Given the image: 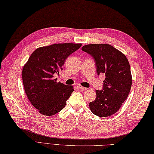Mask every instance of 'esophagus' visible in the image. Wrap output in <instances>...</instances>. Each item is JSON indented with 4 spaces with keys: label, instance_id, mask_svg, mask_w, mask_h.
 Wrapping results in <instances>:
<instances>
[{
    "label": "esophagus",
    "instance_id": "1",
    "mask_svg": "<svg viewBox=\"0 0 154 154\" xmlns=\"http://www.w3.org/2000/svg\"><path fill=\"white\" fill-rule=\"evenodd\" d=\"M78 88H80V89L82 90V91H86V90H87V89H88L87 88L84 87H82V86H81V85H79V86H78Z\"/></svg>",
    "mask_w": 154,
    "mask_h": 154
}]
</instances>
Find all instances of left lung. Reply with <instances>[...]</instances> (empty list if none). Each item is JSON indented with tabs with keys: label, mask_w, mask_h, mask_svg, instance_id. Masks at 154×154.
<instances>
[{
	"label": "left lung",
	"mask_w": 154,
	"mask_h": 154,
	"mask_svg": "<svg viewBox=\"0 0 154 154\" xmlns=\"http://www.w3.org/2000/svg\"><path fill=\"white\" fill-rule=\"evenodd\" d=\"M82 49L94 58L97 74L105 75L103 89L96 91L90 109L99 117H108L117 112L130 91L132 78L129 62L124 54L109 44H88Z\"/></svg>",
	"instance_id": "8db88e82"
}]
</instances>
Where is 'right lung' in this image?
I'll list each match as a JSON object with an SVG mask.
<instances>
[{"label": "right lung", "mask_w": 154, "mask_h": 154, "mask_svg": "<svg viewBox=\"0 0 154 154\" xmlns=\"http://www.w3.org/2000/svg\"><path fill=\"white\" fill-rule=\"evenodd\" d=\"M82 44H56L36 49L22 69V81L27 98L41 114L52 116L62 110L74 91L72 86L54 78L62 70L69 56Z\"/></svg>", "instance_id": "1"}]
</instances>
